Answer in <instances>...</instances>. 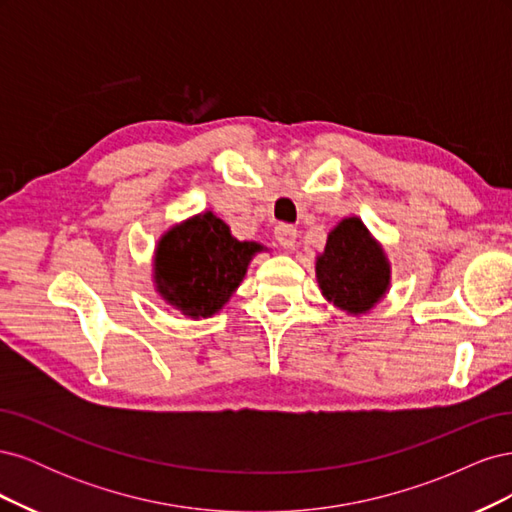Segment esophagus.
Masks as SVG:
<instances>
[{
    "label": "esophagus",
    "instance_id": "34e87169",
    "mask_svg": "<svg viewBox=\"0 0 512 512\" xmlns=\"http://www.w3.org/2000/svg\"><path fill=\"white\" fill-rule=\"evenodd\" d=\"M275 241L280 243L284 250H290L294 241H297V228L290 224H277L275 226Z\"/></svg>",
    "mask_w": 512,
    "mask_h": 512
}]
</instances>
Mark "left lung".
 <instances>
[{
    "label": "left lung",
    "mask_w": 512,
    "mask_h": 512,
    "mask_svg": "<svg viewBox=\"0 0 512 512\" xmlns=\"http://www.w3.org/2000/svg\"><path fill=\"white\" fill-rule=\"evenodd\" d=\"M322 297L348 314H365L391 284V265L380 243L359 218H346L331 232L316 258Z\"/></svg>",
    "instance_id": "8db88e82"
}]
</instances>
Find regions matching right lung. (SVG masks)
<instances>
[{
  "label": "right lung",
  "instance_id": "add662e5",
  "mask_svg": "<svg viewBox=\"0 0 512 512\" xmlns=\"http://www.w3.org/2000/svg\"><path fill=\"white\" fill-rule=\"evenodd\" d=\"M262 245L239 241L211 211L170 228L153 258V282L160 297L194 320L226 305L243 282L247 265Z\"/></svg>",
  "mask_w": 512,
  "mask_h": 512
}]
</instances>
